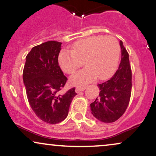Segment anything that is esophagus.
<instances>
[{
  "mask_svg": "<svg viewBox=\"0 0 156 156\" xmlns=\"http://www.w3.org/2000/svg\"><path fill=\"white\" fill-rule=\"evenodd\" d=\"M86 86H78L76 88V93H80V91H83L86 89Z\"/></svg>",
  "mask_w": 156,
  "mask_h": 156,
  "instance_id": "obj_1",
  "label": "esophagus"
}]
</instances>
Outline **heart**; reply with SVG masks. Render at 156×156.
Returning <instances> with one entry per match:
<instances>
[{
	"label": "heart",
	"instance_id": "1",
	"mask_svg": "<svg viewBox=\"0 0 156 156\" xmlns=\"http://www.w3.org/2000/svg\"><path fill=\"white\" fill-rule=\"evenodd\" d=\"M119 56L120 45L115 37L93 35L75 43L73 50H62L58 60L62 70L67 74L74 73L85 62L87 67L70 78L73 85L81 86L97 77L104 80L111 76L117 68Z\"/></svg>",
	"mask_w": 156,
	"mask_h": 156
}]
</instances>
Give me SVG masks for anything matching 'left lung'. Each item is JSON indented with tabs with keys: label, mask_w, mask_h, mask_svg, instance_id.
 <instances>
[{
	"label": "left lung",
	"mask_w": 156,
	"mask_h": 156,
	"mask_svg": "<svg viewBox=\"0 0 156 156\" xmlns=\"http://www.w3.org/2000/svg\"><path fill=\"white\" fill-rule=\"evenodd\" d=\"M121 60L115 74L108 80L98 84L99 97L90 105L91 113L104 123L119 119L128 108L132 87V74L129 53L120 41Z\"/></svg>",
	"instance_id": "1"
}]
</instances>
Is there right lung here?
<instances>
[{
  "label": "right lung",
  "mask_w": 156,
  "mask_h": 156,
  "mask_svg": "<svg viewBox=\"0 0 156 156\" xmlns=\"http://www.w3.org/2000/svg\"><path fill=\"white\" fill-rule=\"evenodd\" d=\"M62 43L49 41L32 48L26 57L23 81L30 105L37 117L55 124L68 115L76 88L61 91L67 78L58 62Z\"/></svg>",
  "instance_id": "add662e5"
}]
</instances>
